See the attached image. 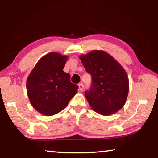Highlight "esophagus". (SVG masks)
I'll list each match as a JSON object with an SVG mask.
<instances>
[{"mask_svg":"<svg viewBox=\"0 0 158 158\" xmlns=\"http://www.w3.org/2000/svg\"><path fill=\"white\" fill-rule=\"evenodd\" d=\"M78 86H79V91H82V90H84V84H79L78 85Z\"/></svg>","mask_w":158,"mask_h":158,"instance_id":"esophagus-1","label":"esophagus"}]
</instances>
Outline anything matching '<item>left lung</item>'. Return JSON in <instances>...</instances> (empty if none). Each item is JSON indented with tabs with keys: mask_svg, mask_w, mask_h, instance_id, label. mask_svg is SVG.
<instances>
[{
	"mask_svg": "<svg viewBox=\"0 0 158 158\" xmlns=\"http://www.w3.org/2000/svg\"><path fill=\"white\" fill-rule=\"evenodd\" d=\"M79 58L92 77L91 89L85 92L90 107L103 116L116 113L125 105L129 92V79L123 67L103 50H93Z\"/></svg>",
	"mask_w": 158,
	"mask_h": 158,
	"instance_id": "8db88e82",
	"label": "left lung"
}]
</instances>
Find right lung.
Instances as JSON below:
<instances>
[{
  "mask_svg": "<svg viewBox=\"0 0 158 158\" xmlns=\"http://www.w3.org/2000/svg\"><path fill=\"white\" fill-rule=\"evenodd\" d=\"M68 56L50 52L40 59L26 81V90L33 108L47 116L59 113L68 106L78 86L63 71Z\"/></svg>",
  "mask_w": 158,
  "mask_h": 158,
  "instance_id": "right-lung-1",
  "label": "right lung"
}]
</instances>
